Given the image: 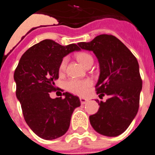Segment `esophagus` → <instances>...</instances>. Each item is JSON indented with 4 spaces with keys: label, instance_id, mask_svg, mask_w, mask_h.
Listing matches in <instances>:
<instances>
[{
    "label": "esophagus",
    "instance_id": "34e87169",
    "mask_svg": "<svg viewBox=\"0 0 155 155\" xmlns=\"http://www.w3.org/2000/svg\"><path fill=\"white\" fill-rule=\"evenodd\" d=\"M80 101H81V103L83 105V104H86L87 102H88V99L87 98H80Z\"/></svg>",
    "mask_w": 155,
    "mask_h": 155
}]
</instances>
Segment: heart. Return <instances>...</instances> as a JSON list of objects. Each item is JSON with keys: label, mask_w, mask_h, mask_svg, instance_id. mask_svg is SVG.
<instances>
[{"label": "heart", "mask_w": 155, "mask_h": 155, "mask_svg": "<svg viewBox=\"0 0 155 155\" xmlns=\"http://www.w3.org/2000/svg\"><path fill=\"white\" fill-rule=\"evenodd\" d=\"M78 61L84 66L87 67L89 64H93V57L91 54L86 52H81L77 54ZM68 59L64 58L61 62L59 67V72L61 74L64 73L67 67ZM91 86V81L88 79L85 80H78V79H71L66 82L65 87L70 92L78 95H84L87 93V90Z\"/></svg>", "instance_id": "obj_1"}]
</instances>
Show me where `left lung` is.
I'll list each match as a JSON object with an SVG mask.
<instances>
[{
	"label": "left lung",
	"instance_id": "obj_1",
	"mask_svg": "<svg viewBox=\"0 0 155 155\" xmlns=\"http://www.w3.org/2000/svg\"><path fill=\"white\" fill-rule=\"evenodd\" d=\"M82 50L92 51L100 68L97 94L109 95L89 116L90 124L98 134L116 137L128 128L139 109L142 80L137 60L114 35H99L88 42H78Z\"/></svg>",
	"mask_w": 155,
	"mask_h": 155
}]
</instances>
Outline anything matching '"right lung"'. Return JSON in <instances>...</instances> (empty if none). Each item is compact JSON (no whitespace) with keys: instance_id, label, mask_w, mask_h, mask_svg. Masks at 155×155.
<instances>
[{"instance_id":"obj_1","label":"right lung","mask_w":155,"mask_h":155,"mask_svg":"<svg viewBox=\"0 0 155 155\" xmlns=\"http://www.w3.org/2000/svg\"><path fill=\"white\" fill-rule=\"evenodd\" d=\"M80 50L76 44L61 46L45 39L30 47L22 55L14 74L16 97L21 103L26 124L37 136L57 139L68 130L74 110L81 105L78 97L71 93L64 98H51L59 78V67L70 53Z\"/></svg>"}]
</instances>
